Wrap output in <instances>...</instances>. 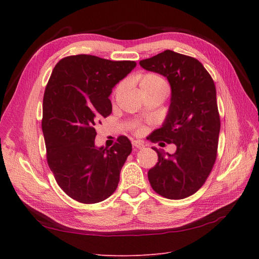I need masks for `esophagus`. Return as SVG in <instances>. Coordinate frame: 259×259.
I'll list each match as a JSON object with an SVG mask.
<instances>
[{
  "label": "esophagus",
  "instance_id": "1",
  "mask_svg": "<svg viewBox=\"0 0 259 259\" xmlns=\"http://www.w3.org/2000/svg\"><path fill=\"white\" fill-rule=\"evenodd\" d=\"M133 146L136 147V148H138V149H141V148L145 147L144 142L140 141V140H134V141H133Z\"/></svg>",
  "mask_w": 259,
  "mask_h": 259
}]
</instances>
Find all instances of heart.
I'll use <instances>...</instances> for the list:
<instances>
[{
    "instance_id": "heart-1",
    "label": "heart",
    "mask_w": 259,
    "mask_h": 259,
    "mask_svg": "<svg viewBox=\"0 0 259 259\" xmlns=\"http://www.w3.org/2000/svg\"><path fill=\"white\" fill-rule=\"evenodd\" d=\"M137 82L140 87V90L142 93L147 91H167V83L160 75L155 73H145L137 76ZM123 84H119L115 89V93H118L122 89Z\"/></svg>"
}]
</instances>
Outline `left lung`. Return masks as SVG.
<instances>
[{
  "instance_id": "8db88e82",
  "label": "left lung",
  "mask_w": 259,
  "mask_h": 259,
  "mask_svg": "<svg viewBox=\"0 0 259 259\" xmlns=\"http://www.w3.org/2000/svg\"><path fill=\"white\" fill-rule=\"evenodd\" d=\"M139 63L167 78L171 88L166 118L152 131L150 140L177 147L172 155L152 148L158 162L148 171V179L157 194L184 199L203 185L216 160L221 131L216 88L198 60L171 50Z\"/></svg>"
}]
</instances>
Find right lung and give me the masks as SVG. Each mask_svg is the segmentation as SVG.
<instances>
[{"mask_svg":"<svg viewBox=\"0 0 259 259\" xmlns=\"http://www.w3.org/2000/svg\"><path fill=\"white\" fill-rule=\"evenodd\" d=\"M136 65L78 54L60 60L52 71L43 98L48 163L58 185L76 201L100 202L117 189L133 146L120 136L110 149L97 147L96 125L111 113L112 89Z\"/></svg>","mask_w":259,"mask_h":259,"instance_id":"obj_1","label":"right lung"}]
</instances>
